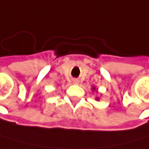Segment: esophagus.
I'll return each instance as SVG.
<instances>
[{
  "instance_id": "esophagus-1",
  "label": "esophagus",
  "mask_w": 149,
  "mask_h": 149,
  "mask_svg": "<svg viewBox=\"0 0 149 149\" xmlns=\"http://www.w3.org/2000/svg\"><path fill=\"white\" fill-rule=\"evenodd\" d=\"M73 82L75 83V84H78L79 83V80L78 79H75V80H73Z\"/></svg>"
}]
</instances>
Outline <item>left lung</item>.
Instances as JSON below:
<instances>
[{"instance_id": "obj_1", "label": "left lung", "mask_w": 149, "mask_h": 149, "mask_svg": "<svg viewBox=\"0 0 149 149\" xmlns=\"http://www.w3.org/2000/svg\"><path fill=\"white\" fill-rule=\"evenodd\" d=\"M92 89H93V91H94V90H95V88H93ZM95 99H96V100H99V98H98V97H96Z\"/></svg>"}]
</instances>
